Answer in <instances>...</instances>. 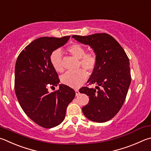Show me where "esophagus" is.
<instances>
[{"mask_svg":"<svg viewBox=\"0 0 151 151\" xmlns=\"http://www.w3.org/2000/svg\"><path fill=\"white\" fill-rule=\"evenodd\" d=\"M79 94H80V92H79V91H78V90H75V94H76V96H78L79 95Z\"/></svg>","mask_w":151,"mask_h":151,"instance_id":"1","label":"esophagus"}]
</instances>
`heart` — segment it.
<instances>
[{"label":"heart","instance_id":"1","mask_svg":"<svg viewBox=\"0 0 151 151\" xmlns=\"http://www.w3.org/2000/svg\"><path fill=\"white\" fill-rule=\"evenodd\" d=\"M67 51L76 59H80V64L85 70L91 71L96 65V56L93 52L86 53L85 48L78 43H74L67 47ZM50 62L52 67L57 72L63 71L62 63V54L59 49L52 52L50 55ZM87 77L86 71L80 69L75 72H67L61 76V82L65 85L73 88L81 86Z\"/></svg>","mask_w":151,"mask_h":151}]
</instances>
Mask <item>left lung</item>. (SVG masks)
<instances>
[{"instance_id": "8db88e82", "label": "left lung", "mask_w": 151, "mask_h": 151, "mask_svg": "<svg viewBox=\"0 0 151 151\" xmlns=\"http://www.w3.org/2000/svg\"><path fill=\"white\" fill-rule=\"evenodd\" d=\"M72 37L90 46L97 59L87 82L97 86L79 90L89 96L88 104L82 110L92 122H108L118 113L125 102L131 81L129 60L119 43L106 33L88 36L74 35Z\"/></svg>"}]
</instances>
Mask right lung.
Masks as SVG:
<instances>
[{"mask_svg": "<svg viewBox=\"0 0 151 151\" xmlns=\"http://www.w3.org/2000/svg\"><path fill=\"white\" fill-rule=\"evenodd\" d=\"M70 36L42 37L24 48L16 60L14 88L19 104L32 121L44 128H53L63 121L66 109L75 96L73 88L59 84L58 74L52 67V52L63 46ZM59 85L50 93L48 88Z\"/></svg>", "mask_w": 151, "mask_h": 151, "instance_id": "obj_1", "label": "right lung"}]
</instances>
